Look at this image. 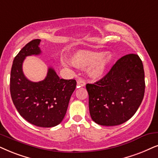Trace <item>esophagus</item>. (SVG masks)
<instances>
[{
  "label": "esophagus",
  "instance_id": "esophagus-1",
  "mask_svg": "<svg viewBox=\"0 0 158 158\" xmlns=\"http://www.w3.org/2000/svg\"><path fill=\"white\" fill-rule=\"evenodd\" d=\"M84 86H85V81L83 79H79L77 81V87H84Z\"/></svg>",
  "mask_w": 158,
  "mask_h": 158
}]
</instances>
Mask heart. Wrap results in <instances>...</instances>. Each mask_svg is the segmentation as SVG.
I'll return each instance as SVG.
<instances>
[{"label":"heart","mask_w":158,"mask_h":158,"mask_svg":"<svg viewBox=\"0 0 158 158\" xmlns=\"http://www.w3.org/2000/svg\"><path fill=\"white\" fill-rule=\"evenodd\" d=\"M112 55L104 52L80 51L71 57V63L78 69H87V73L94 80L101 79L111 64Z\"/></svg>","instance_id":"obj_1"}]
</instances>
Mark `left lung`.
Wrapping results in <instances>:
<instances>
[{"instance_id":"obj_1","label":"left lung","mask_w":158,"mask_h":158,"mask_svg":"<svg viewBox=\"0 0 158 158\" xmlns=\"http://www.w3.org/2000/svg\"><path fill=\"white\" fill-rule=\"evenodd\" d=\"M91 118L104 126L121 125L134 115L144 95L143 63L139 55L128 54L116 62L102 79L87 84Z\"/></svg>"}]
</instances>
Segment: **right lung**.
<instances>
[{
	"label": "right lung",
	"instance_id": "1",
	"mask_svg": "<svg viewBox=\"0 0 158 158\" xmlns=\"http://www.w3.org/2000/svg\"><path fill=\"white\" fill-rule=\"evenodd\" d=\"M40 42V39L32 40L14 59L10 93L14 105L25 120L38 127H51L63 121L77 81L60 79L52 68L48 69L43 81L33 82L25 77L23 71L24 60L27 56L41 54Z\"/></svg>",
	"mask_w": 158,
	"mask_h": 158
}]
</instances>
